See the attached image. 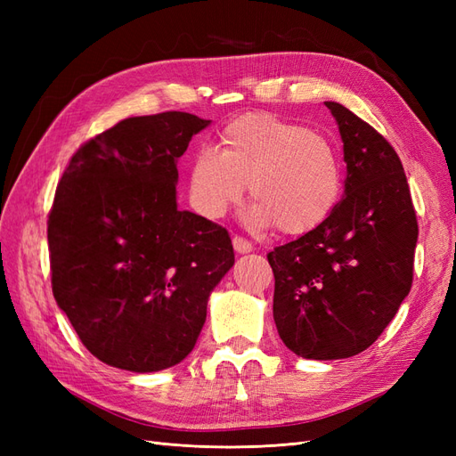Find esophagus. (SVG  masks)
<instances>
[{"instance_id":"esophagus-1","label":"esophagus","mask_w":456,"mask_h":456,"mask_svg":"<svg viewBox=\"0 0 456 456\" xmlns=\"http://www.w3.org/2000/svg\"><path fill=\"white\" fill-rule=\"evenodd\" d=\"M232 245H233V249H236V253H240V255H245V253H251L253 251L251 241H247V240H243L240 236H233Z\"/></svg>"}]
</instances>
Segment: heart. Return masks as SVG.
I'll list each match as a JSON object with an SVG mask.
<instances>
[{
	"mask_svg": "<svg viewBox=\"0 0 456 456\" xmlns=\"http://www.w3.org/2000/svg\"><path fill=\"white\" fill-rule=\"evenodd\" d=\"M249 183L256 226L287 236L315 230L340 200L342 173L325 136L273 114H245L218 136V151H196L188 169L190 201L207 218H223Z\"/></svg>",
	"mask_w": 456,
	"mask_h": 456,
	"instance_id": "1",
	"label": "heart"
}]
</instances>
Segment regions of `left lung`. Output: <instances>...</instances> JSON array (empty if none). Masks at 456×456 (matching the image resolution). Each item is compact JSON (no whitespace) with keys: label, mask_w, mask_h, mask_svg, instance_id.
<instances>
[{"label":"left lung","mask_w":456,"mask_h":456,"mask_svg":"<svg viewBox=\"0 0 456 456\" xmlns=\"http://www.w3.org/2000/svg\"><path fill=\"white\" fill-rule=\"evenodd\" d=\"M325 106L344 144V196L323 224L268 253L283 344L323 362L367 350L394 320L411 291L419 238L395 150L348 108Z\"/></svg>","instance_id":"1"}]
</instances>
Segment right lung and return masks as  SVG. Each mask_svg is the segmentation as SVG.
Here are the masks:
<instances>
[{
    "mask_svg": "<svg viewBox=\"0 0 456 456\" xmlns=\"http://www.w3.org/2000/svg\"><path fill=\"white\" fill-rule=\"evenodd\" d=\"M209 123L186 112L123 119L76 151L57 186L47 223L53 295L106 365L154 372L181 363L233 266L228 232L176 205V161Z\"/></svg>",
    "mask_w": 456,
    "mask_h": 456,
    "instance_id": "obj_1",
    "label": "right lung"
}]
</instances>
